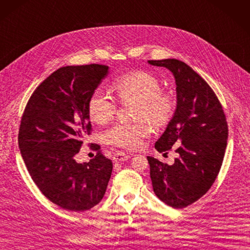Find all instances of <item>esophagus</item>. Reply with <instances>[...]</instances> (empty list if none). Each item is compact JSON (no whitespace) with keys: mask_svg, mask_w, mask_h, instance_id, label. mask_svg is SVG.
Returning a JSON list of instances; mask_svg holds the SVG:
<instances>
[{"mask_svg":"<svg viewBox=\"0 0 250 250\" xmlns=\"http://www.w3.org/2000/svg\"><path fill=\"white\" fill-rule=\"evenodd\" d=\"M130 158V155L125 154L123 152H117L113 155V161L116 163H124Z\"/></svg>","mask_w":250,"mask_h":250,"instance_id":"1","label":"esophagus"}]
</instances>
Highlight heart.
I'll list each match as a JSON object with an SVG mask.
<instances>
[{
	"mask_svg": "<svg viewBox=\"0 0 250 250\" xmlns=\"http://www.w3.org/2000/svg\"><path fill=\"white\" fill-rule=\"evenodd\" d=\"M113 87L123 104L136 102L135 123H119L105 133L107 144L126 150H135L142 146L144 139L151 132L150 125L156 126L167 125L173 116L175 102L172 95L162 91V83L156 76L145 70H134L118 77ZM115 100L101 88L92 93L87 101L88 115L94 123L105 125L116 114Z\"/></svg>",
	"mask_w": 250,
	"mask_h": 250,
	"instance_id": "b5f03b06",
	"label": "heart"
}]
</instances>
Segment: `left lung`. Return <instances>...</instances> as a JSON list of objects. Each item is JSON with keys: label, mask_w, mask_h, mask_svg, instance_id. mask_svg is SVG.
I'll return each instance as SVG.
<instances>
[{"label": "left lung", "mask_w": 250, "mask_h": 250, "mask_svg": "<svg viewBox=\"0 0 250 250\" xmlns=\"http://www.w3.org/2000/svg\"><path fill=\"white\" fill-rule=\"evenodd\" d=\"M168 68L176 83L174 116L155 149L175 148L173 165L148 156L154 193L168 206L181 209L196 202L212 186L225 155L228 125L213 89L186 63L176 59L149 60Z\"/></svg>", "instance_id": "obj_1"}]
</instances>
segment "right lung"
Returning a JSON list of instances; mask_svg holds the SVG:
<instances>
[{"label": "right lung", "mask_w": 250, "mask_h": 250, "mask_svg": "<svg viewBox=\"0 0 250 250\" xmlns=\"http://www.w3.org/2000/svg\"><path fill=\"white\" fill-rule=\"evenodd\" d=\"M107 74L101 64L60 67L35 89L22 115L18 140L28 173L45 197L65 210L96 206L111 178L112 161L100 151L88 163L75 159L92 132L87 101Z\"/></svg>", "instance_id": "1"}]
</instances>
